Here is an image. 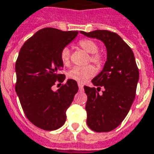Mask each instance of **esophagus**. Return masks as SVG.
Masks as SVG:
<instances>
[{"mask_svg": "<svg viewBox=\"0 0 154 154\" xmlns=\"http://www.w3.org/2000/svg\"><path fill=\"white\" fill-rule=\"evenodd\" d=\"M78 88H79L80 90H82V89H83V84L81 83V82H78Z\"/></svg>", "mask_w": 154, "mask_h": 154, "instance_id": "esophagus-1", "label": "esophagus"}]
</instances>
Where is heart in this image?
Masks as SVG:
<instances>
[{"label": "heart", "instance_id": "obj_1", "mask_svg": "<svg viewBox=\"0 0 154 154\" xmlns=\"http://www.w3.org/2000/svg\"><path fill=\"white\" fill-rule=\"evenodd\" d=\"M78 46L89 53L88 62H91L97 66H103L104 63V57L98 51V45L94 41L90 39L81 40L78 42ZM61 61L64 66L70 65V50L68 47H64L61 51ZM96 73V69L92 65H87L85 66H74L70 70L67 76L70 79H72L78 82H84L89 78L93 77Z\"/></svg>", "mask_w": 154, "mask_h": 154}]
</instances>
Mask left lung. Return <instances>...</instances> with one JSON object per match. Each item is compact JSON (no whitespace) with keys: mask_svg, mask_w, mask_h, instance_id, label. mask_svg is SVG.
Masks as SVG:
<instances>
[{"mask_svg":"<svg viewBox=\"0 0 154 154\" xmlns=\"http://www.w3.org/2000/svg\"><path fill=\"white\" fill-rule=\"evenodd\" d=\"M80 32L102 41L107 48L103 69L92 80L97 88L84 86V90L88 96V126L97 133L110 132L121 124L135 98L139 72L134 54L115 32L107 30ZM101 87L104 90L99 94Z\"/></svg>","mask_w":154,"mask_h":154,"instance_id":"left-lung-1","label":"left lung"}]
</instances>
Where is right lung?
<instances>
[{
    "instance_id": "add662e5",
    "label": "right lung",
    "mask_w": 154,
    "mask_h": 154,
    "mask_svg": "<svg viewBox=\"0 0 154 154\" xmlns=\"http://www.w3.org/2000/svg\"><path fill=\"white\" fill-rule=\"evenodd\" d=\"M78 32L47 27L36 32L21 47L17 62L16 92L29 121L47 131L58 129L66 122V111L78 91L77 82L68 79L54 92L57 82L65 75L61 51Z\"/></svg>"
}]
</instances>
